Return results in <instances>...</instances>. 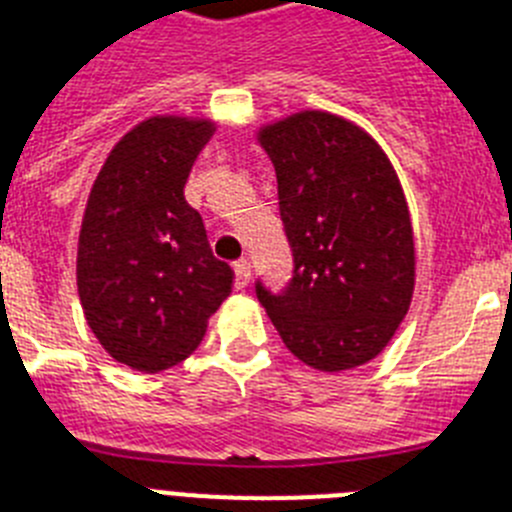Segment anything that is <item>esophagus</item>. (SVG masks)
I'll return each instance as SVG.
<instances>
[{
  "label": "esophagus",
  "instance_id": "34e87169",
  "mask_svg": "<svg viewBox=\"0 0 512 512\" xmlns=\"http://www.w3.org/2000/svg\"><path fill=\"white\" fill-rule=\"evenodd\" d=\"M233 269H235V284H238V289L248 287V282H251V264H248L246 259L235 261Z\"/></svg>",
  "mask_w": 512,
  "mask_h": 512
}]
</instances>
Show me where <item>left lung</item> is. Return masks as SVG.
<instances>
[{"instance_id":"obj_1","label":"left lung","mask_w":512,"mask_h":512,"mask_svg":"<svg viewBox=\"0 0 512 512\" xmlns=\"http://www.w3.org/2000/svg\"><path fill=\"white\" fill-rule=\"evenodd\" d=\"M279 212L295 253L284 295L256 287L284 346L318 372L377 359L415 289L413 223L400 176L372 135L323 110L264 122Z\"/></svg>"}]
</instances>
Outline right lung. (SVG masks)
Instances as JSON below:
<instances>
[{
    "label": "right lung",
    "instance_id": "right-lung-1",
    "mask_svg": "<svg viewBox=\"0 0 512 512\" xmlns=\"http://www.w3.org/2000/svg\"><path fill=\"white\" fill-rule=\"evenodd\" d=\"M212 117L153 115L104 158L81 217L76 287L87 325L120 364L156 374L187 359L233 292L184 184Z\"/></svg>",
    "mask_w": 512,
    "mask_h": 512
}]
</instances>
